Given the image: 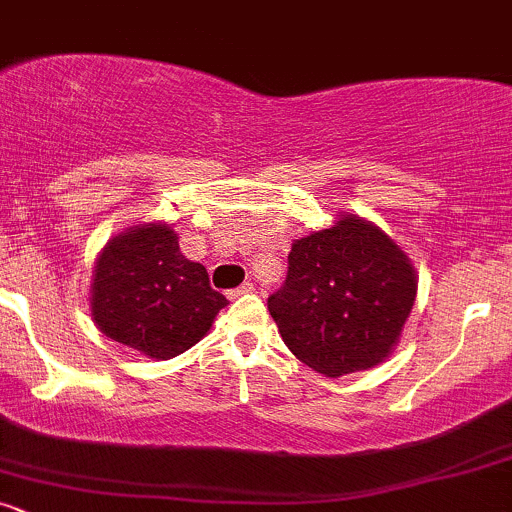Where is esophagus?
<instances>
[{
    "instance_id": "esophagus-1",
    "label": "esophagus",
    "mask_w": 512,
    "mask_h": 512,
    "mask_svg": "<svg viewBox=\"0 0 512 512\" xmlns=\"http://www.w3.org/2000/svg\"><path fill=\"white\" fill-rule=\"evenodd\" d=\"M250 291H252V284H250V281H245V284H240L238 289L228 291L226 296H228V298H238V296H243V293H250Z\"/></svg>"
}]
</instances>
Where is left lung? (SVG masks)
Wrapping results in <instances>:
<instances>
[{
    "label": "left lung",
    "instance_id": "1",
    "mask_svg": "<svg viewBox=\"0 0 512 512\" xmlns=\"http://www.w3.org/2000/svg\"><path fill=\"white\" fill-rule=\"evenodd\" d=\"M416 298V274L373 223L346 214L293 243L284 286L267 308L291 354L339 378L383 363Z\"/></svg>",
    "mask_w": 512,
    "mask_h": 512
}]
</instances>
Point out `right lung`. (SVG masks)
<instances>
[{"mask_svg":"<svg viewBox=\"0 0 512 512\" xmlns=\"http://www.w3.org/2000/svg\"><path fill=\"white\" fill-rule=\"evenodd\" d=\"M223 305L207 269L182 255L166 223L129 228L96 262L91 315L98 330L151 358L195 346Z\"/></svg>","mask_w":512,"mask_h":512,"instance_id":"add662e5","label":"right lung"}]
</instances>
